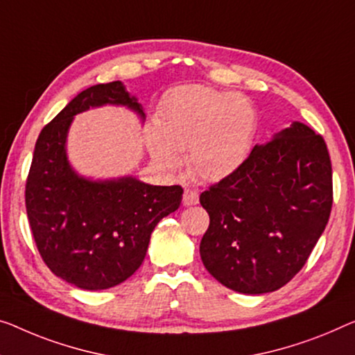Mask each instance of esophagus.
Segmentation results:
<instances>
[{"label":"esophagus","mask_w":355,"mask_h":355,"mask_svg":"<svg viewBox=\"0 0 355 355\" xmlns=\"http://www.w3.org/2000/svg\"><path fill=\"white\" fill-rule=\"evenodd\" d=\"M199 202V194L198 191H194V189H184L183 193V204L184 205H196Z\"/></svg>","instance_id":"34e87169"}]
</instances>
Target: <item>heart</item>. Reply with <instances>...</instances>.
Returning <instances> with one entry per match:
<instances>
[{"label":"heart","mask_w":355,"mask_h":355,"mask_svg":"<svg viewBox=\"0 0 355 355\" xmlns=\"http://www.w3.org/2000/svg\"><path fill=\"white\" fill-rule=\"evenodd\" d=\"M257 129V110L245 95L189 84L164 97L146 144L159 167L172 171L180 164L178 153L187 151L188 171L216 183L247 161Z\"/></svg>","instance_id":"1"}]
</instances>
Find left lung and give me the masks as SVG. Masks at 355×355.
<instances>
[{
    "instance_id": "8db88e82",
    "label": "left lung",
    "mask_w": 355,
    "mask_h": 355,
    "mask_svg": "<svg viewBox=\"0 0 355 355\" xmlns=\"http://www.w3.org/2000/svg\"><path fill=\"white\" fill-rule=\"evenodd\" d=\"M199 200L210 216L199 247L205 269L234 292H274L300 272L329 223L325 141L295 121Z\"/></svg>"
}]
</instances>
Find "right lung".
Returning <instances> with one entry per match:
<instances>
[{
	"label": "right lung",
	"instance_id": "add662e5",
	"mask_svg": "<svg viewBox=\"0 0 355 355\" xmlns=\"http://www.w3.org/2000/svg\"><path fill=\"white\" fill-rule=\"evenodd\" d=\"M145 111L121 81L78 94L36 140L26 178L25 205L36 247L57 277L83 290H105L129 279L145 260L156 225L182 202L183 189L155 187L125 175L94 180L71 167L68 130L91 108Z\"/></svg>",
	"mask_w": 355,
	"mask_h": 355
}]
</instances>
